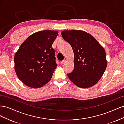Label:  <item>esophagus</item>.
<instances>
[{
  "label": "esophagus",
  "mask_w": 124,
  "mask_h": 124,
  "mask_svg": "<svg viewBox=\"0 0 124 124\" xmlns=\"http://www.w3.org/2000/svg\"><path fill=\"white\" fill-rule=\"evenodd\" d=\"M66 62V60H63V61H62L61 62V64H62V65L64 64V63Z\"/></svg>",
  "instance_id": "1"
}]
</instances>
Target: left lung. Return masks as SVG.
<instances>
[{
  "label": "left lung",
  "instance_id": "obj_1",
  "mask_svg": "<svg viewBox=\"0 0 124 124\" xmlns=\"http://www.w3.org/2000/svg\"><path fill=\"white\" fill-rule=\"evenodd\" d=\"M62 35L71 45L74 53V68L68 74L69 78L79 87H92L102 77L107 66L103 47L83 31H63Z\"/></svg>",
  "mask_w": 124,
  "mask_h": 124
}]
</instances>
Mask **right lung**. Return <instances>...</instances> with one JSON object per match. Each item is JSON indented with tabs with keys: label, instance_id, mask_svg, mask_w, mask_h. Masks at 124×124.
<instances>
[{
	"label": "right lung",
	"instance_id": "1",
	"mask_svg": "<svg viewBox=\"0 0 124 124\" xmlns=\"http://www.w3.org/2000/svg\"><path fill=\"white\" fill-rule=\"evenodd\" d=\"M58 34L57 31L36 32L22 43L16 53L14 70L26 86L40 88L51 80L57 67L52 46Z\"/></svg>",
	"mask_w": 124,
	"mask_h": 124
}]
</instances>
